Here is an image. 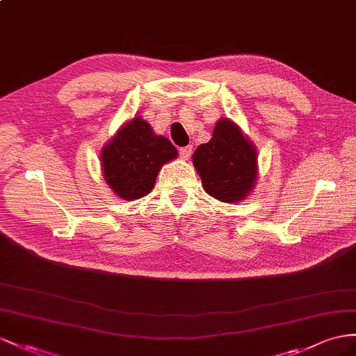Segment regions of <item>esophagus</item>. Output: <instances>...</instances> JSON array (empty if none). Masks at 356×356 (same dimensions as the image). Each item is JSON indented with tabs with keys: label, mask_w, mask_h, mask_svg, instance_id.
Masks as SVG:
<instances>
[{
	"label": "esophagus",
	"mask_w": 356,
	"mask_h": 356,
	"mask_svg": "<svg viewBox=\"0 0 356 356\" xmlns=\"http://www.w3.org/2000/svg\"><path fill=\"white\" fill-rule=\"evenodd\" d=\"M191 153H193V147H191V145H186V147H180L179 149L180 158L184 159V161H188L191 158Z\"/></svg>",
	"instance_id": "obj_1"
}]
</instances>
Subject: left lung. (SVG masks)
Segmentation results:
<instances>
[{
    "instance_id": "obj_1",
    "label": "left lung",
    "mask_w": 356,
    "mask_h": 356,
    "mask_svg": "<svg viewBox=\"0 0 356 356\" xmlns=\"http://www.w3.org/2000/svg\"><path fill=\"white\" fill-rule=\"evenodd\" d=\"M193 163L206 193L220 202L238 203L256 185V147L229 118L215 124L211 141L194 152Z\"/></svg>"
}]
</instances>
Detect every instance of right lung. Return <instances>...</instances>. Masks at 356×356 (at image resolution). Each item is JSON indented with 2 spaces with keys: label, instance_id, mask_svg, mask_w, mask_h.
<instances>
[{
  "label": "right lung",
  "instance_id": "1",
  "mask_svg": "<svg viewBox=\"0 0 356 356\" xmlns=\"http://www.w3.org/2000/svg\"><path fill=\"white\" fill-rule=\"evenodd\" d=\"M175 158V145L154 134L140 115L123 124L100 154L105 181L114 194L129 202L149 194L163 163Z\"/></svg>",
  "mask_w": 356,
  "mask_h": 356
}]
</instances>
